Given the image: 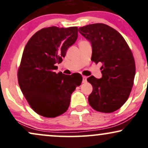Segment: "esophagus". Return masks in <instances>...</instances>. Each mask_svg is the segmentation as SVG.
Segmentation results:
<instances>
[{"instance_id": "34e87169", "label": "esophagus", "mask_w": 148, "mask_h": 148, "mask_svg": "<svg viewBox=\"0 0 148 148\" xmlns=\"http://www.w3.org/2000/svg\"><path fill=\"white\" fill-rule=\"evenodd\" d=\"M83 82L84 83H85V82H86V81H87V77L86 76H83Z\"/></svg>"}]
</instances>
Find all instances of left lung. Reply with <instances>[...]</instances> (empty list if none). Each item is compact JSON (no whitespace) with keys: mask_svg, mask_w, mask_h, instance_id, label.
<instances>
[{"mask_svg":"<svg viewBox=\"0 0 148 148\" xmlns=\"http://www.w3.org/2000/svg\"><path fill=\"white\" fill-rule=\"evenodd\" d=\"M79 32L91 42V60L102 64L101 79H87L93 88L89 104L98 112H114L124 104L132 90L136 72L132 53L123 36L105 24L79 27Z\"/></svg>","mask_w":148,"mask_h":148,"instance_id":"obj_1","label":"left lung"}]
</instances>
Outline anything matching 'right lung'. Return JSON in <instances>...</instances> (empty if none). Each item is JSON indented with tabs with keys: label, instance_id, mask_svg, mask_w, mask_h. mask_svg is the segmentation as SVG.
Listing matches in <instances>:
<instances>
[{
	"label": "right lung",
	"instance_id": "add662e5",
	"mask_svg": "<svg viewBox=\"0 0 148 148\" xmlns=\"http://www.w3.org/2000/svg\"><path fill=\"white\" fill-rule=\"evenodd\" d=\"M78 28L50 27L38 31L24 49L18 80L31 108L45 117L54 118L68 110L73 92L82 82L79 73H56L69 47L75 42Z\"/></svg>",
	"mask_w": 148,
	"mask_h": 148
}]
</instances>
